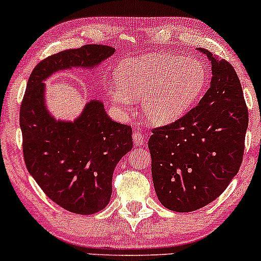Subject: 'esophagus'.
Here are the masks:
<instances>
[{"label": "esophagus", "mask_w": 261, "mask_h": 261, "mask_svg": "<svg viewBox=\"0 0 261 261\" xmlns=\"http://www.w3.org/2000/svg\"><path fill=\"white\" fill-rule=\"evenodd\" d=\"M133 140L135 142V145L142 146L145 145L146 142V134L143 131H135L133 135Z\"/></svg>", "instance_id": "esophagus-1"}]
</instances>
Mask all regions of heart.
<instances>
[{"mask_svg": "<svg viewBox=\"0 0 261 261\" xmlns=\"http://www.w3.org/2000/svg\"><path fill=\"white\" fill-rule=\"evenodd\" d=\"M116 79L107 85L114 106L127 109L133 99H143L147 120L166 125L199 99L207 83V71L197 59L161 53L127 60L119 67Z\"/></svg>", "mask_w": 261, "mask_h": 261, "instance_id": "1", "label": "heart"}]
</instances>
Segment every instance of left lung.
Listing matches in <instances>:
<instances>
[{
  "label": "left lung",
  "instance_id": "left-lung-1",
  "mask_svg": "<svg viewBox=\"0 0 261 261\" xmlns=\"http://www.w3.org/2000/svg\"><path fill=\"white\" fill-rule=\"evenodd\" d=\"M211 85L180 119L154 127L148 140L158 200L176 212L195 211L226 190L244 154L248 108L234 68L208 50Z\"/></svg>",
  "mask_w": 261,
  "mask_h": 261
}]
</instances>
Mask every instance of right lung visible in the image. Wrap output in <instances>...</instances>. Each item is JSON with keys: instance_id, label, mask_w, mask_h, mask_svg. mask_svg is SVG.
Wrapping results in <instances>:
<instances>
[{"instance_id": "1", "label": "right lung", "mask_w": 261, "mask_h": 261, "mask_svg": "<svg viewBox=\"0 0 261 261\" xmlns=\"http://www.w3.org/2000/svg\"><path fill=\"white\" fill-rule=\"evenodd\" d=\"M114 51L89 44L44 59L20 104L27 169L49 199L73 214H97L108 205L115 166L133 148V128L113 121L99 100L89 101L73 122L56 121L45 108L43 81L60 70L94 67Z\"/></svg>"}]
</instances>
